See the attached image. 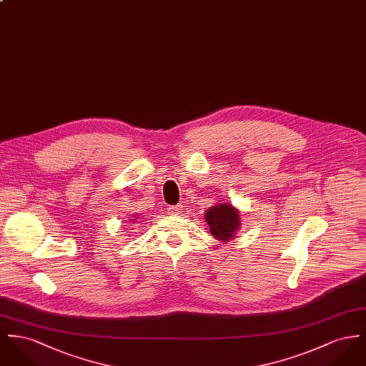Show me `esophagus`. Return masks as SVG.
Here are the masks:
<instances>
[{
    "instance_id": "obj_1",
    "label": "esophagus",
    "mask_w": 366,
    "mask_h": 366,
    "mask_svg": "<svg viewBox=\"0 0 366 366\" xmlns=\"http://www.w3.org/2000/svg\"><path fill=\"white\" fill-rule=\"evenodd\" d=\"M171 214H179L182 212V206L181 204H175V206H169V209Z\"/></svg>"
}]
</instances>
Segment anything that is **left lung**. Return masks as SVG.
<instances>
[{
    "instance_id": "8db88e82",
    "label": "left lung",
    "mask_w": 366,
    "mask_h": 366,
    "mask_svg": "<svg viewBox=\"0 0 366 366\" xmlns=\"http://www.w3.org/2000/svg\"><path fill=\"white\" fill-rule=\"evenodd\" d=\"M204 220L209 225L210 234L222 241L229 242L241 228V214L231 203L220 200L204 212Z\"/></svg>"
}]
</instances>
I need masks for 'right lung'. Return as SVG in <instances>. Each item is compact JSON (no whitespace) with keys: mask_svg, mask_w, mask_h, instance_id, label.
Segmentation results:
<instances>
[{"mask_svg":"<svg viewBox=\"0 0 366 366\" xmlns=\"http://www.w3.org/2000/svg\"><path fill=\"white\" fill-rule=\"evenodd\" d=\"M138 219H139V217H134V219H131V220H129V222H137V220H138Z\"/></svg>","mask_w":366,"mask_h":366,"instance_id":"obj_1","label":"right lung"}]
</instances>
